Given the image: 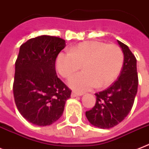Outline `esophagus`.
Instances as JSON below:
<instances>
[{
    "label": "esophagus",
    "instance_id": "esophagus-1",
    "mask_svg": "<svg viewBox=\"0 0 149 149\" xmlns=\"http://www.w3.org/2000/svg\"><path fill=\"white\" fill-rule=\"evenodd\" d=\"M82 95H83V94H81V93H77V92L73 91L72 93V94H71V97H80V96Z\"/></svg>",
    "mask_w": 149,
    "mask_h": 149
}]
</instances>
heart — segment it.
Segmentation results:
<instances>
[{
	"label": "heart",
	"mask_w": 149,
	"mask_h": 149,
	"mask_svg": "<svg viewBox=\"0 0 149 149\" xmlns=\"http://www.w3.org/2000/svg\"><path fill=\"white\" fill-rule=\"evenodd\" d=\"M123 65V53L118 45L88 41L72 47L69 52L58 54L55 61L58 73L68 78L82 65L83 72L68 81L76 91L103 88L111 84L119 75Z\"/></svg>",
	"instance_id": "1"
}]
</instances>
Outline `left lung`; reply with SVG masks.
Returning <instances> with one entry per match:
<instances>
[{"label":"left lung","mask_w":149,"mask_h":149,"mask_svg":"<svg viewBox=\"0 0 149 149\" xmlns=\"http://www.w3.org/2000/svg\"><path fill=\"white\" fill-rule=\"evenodd\" d=\"M123 53V65L117 81L107 89L95 94V106L86 112L90 123L100 129L116 126L132 110L138 90L136 58L127 45L117 40Z\"/></svg>","instance_id":"obj_1"}]
</instances>
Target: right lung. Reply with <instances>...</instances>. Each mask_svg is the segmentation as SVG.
I'll return each mask as SVG.
<instances>
[{
	"mask_svg": "<svg viewBox=\"0 0 149 149\" xmlns=\"http://www.w3.org/2000/svg\"><path fill=\"white\" fill-rule=\"evenodd\" d=\"M65 41L51 36L29 39L19 48L15 63L13 96L17 107L29 123L49 126L63 113L71 90L58 77L55 59Z\"/></svg>",
	"mask_w": 149,
	"mask_h": 149,
	"instance_id": "right-lung-1",
	"label": "right lung"
}]
</instances>
